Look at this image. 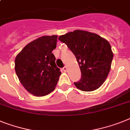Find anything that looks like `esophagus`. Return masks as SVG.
<instances>
[{
  "instance_id": "esophagus-1",
  "label": "esophagus",
  "mask_w": 130,
  "mask_h": 130,
  "mask_svg": "<svg viewBox=\"0 0 130 130\" xmlns=\"http://www.w3.org/2000/svg\"><path fill=\"white\" fill-rule=\"evenodd\" d=\"M63 71H64V72L67 71V67H66V66H65V67L63 68Z\"/></svg>"
}]
</instances>
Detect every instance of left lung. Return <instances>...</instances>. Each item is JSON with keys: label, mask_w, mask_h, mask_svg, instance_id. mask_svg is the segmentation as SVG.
Returning a JSON list of instances; mask_svg holds the SVG:
<instances>
[{"label": "left lung", "mask_w": 130, "mask_h": 130, "mask_svg": "<svg viewBox=\"0 0 130 130\" xmlns=\"http://www.w3.org/2000/svg\"><path fill=\"white\" fill-rule=\"evenodd\" d=\"M76 57L81 71L74 83L83 91H93L105 81L110 70L113 53L108 41L96 34L75 30L58 38Z\"/></svg>", "instance_id": "obj_1"}]
</instances>
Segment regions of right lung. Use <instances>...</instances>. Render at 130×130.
<instances>
[{
    "label": "right lung",
    "mask_w": 130,
    "mask_h": 130,
    "mask_svg": "<svg viewBox=\"0 0 130 130\" xmlns=\"http://www.w3.org/2000/svg\"><path fill=\"white\" fill-rule=\"evenodd\" d=\"M57 36H42L24 47L15 59V71L20 81L30 93L41 96L52 92L61 74L52 51Z\"/></svg>",
    "instance_id": "obj_1"
}]
</instances>
